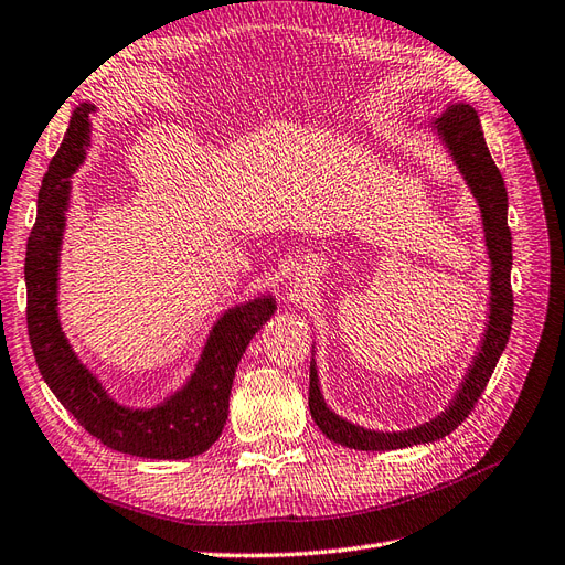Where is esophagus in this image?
Masks as SVG:
<instances>
[{
	"label": "esophagus",
	"mask_w": 565,
	"mask_h": 565,
	"mask_svg": "<svg viewBox=\"0 0 565 565\" xmlns=\"http://www.w3.org/2000/svg\"><path fill=\"white\" fill-rule=\"evenodd\" d=\"M320 273V266L316 264V259H303L297 270H295V280H306V278H316Z\"/></svg>",
	"instance_id": "1"
}]
</instances>
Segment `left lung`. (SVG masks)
I'll return each instance as SVG.
<instances>
[{
	"label": "left lung",
	"instance_id": "obj_1",
	"mask_svg": "<svg viewBox=\"0 0 565 565\" xmlns=\"http://www.w3.org/2000/svg\"><path fill=\"white\" fill-rule=\"evenodd\" d=\"M434 129L450 150V156L457 169L465 177L467 185L471 188L473 198L478 200L483 216V231H486V245L490 256V320L481 341V349L473 355V363L467 372L465 382H461L455 401L440 413L436 419L426 422L422 426L407 431H370L363 426H355L347 419L334 415L332 409L324 405L316 361H311V384H309V407L311 417L318 424V429L330 440L347 446L353 450H401L409 446H419V443H431L443 436L452 434L457 426L465 422L473 405L486 391L490 374L498 365L500 355L509 341L511 332V316H514V295H511V231L507 224V188L500 174L498 164L490 158V150L486 146L481 119L476 110L467 104L450 106L443 113Z\"/></svg>",
	"mask_w": 565,
	"mask_h": 565
}]
</instances>
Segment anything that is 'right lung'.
Masks as SVG:
<instances>
[{
  "label": "right lung",
  "instance_id": "obj_1",
  "mask_svg": "<svg viewBox=\"0 0 565 565\" xmlns=\"http://www.w3.org/2000/svg\"><path fill=\"white\" fill-rule=\"evenodd\" d=\"M82 104L49 164L38 195V221L28 237V334L44 382L61 405L104 446L148 459H185L212 448L228 417L235 367L262 324L276 313L273 297L233 306L216 320L191 380L162 405L134 409L113 401L79 363L58 320V259L71 200V177L89 143V115Z\"/></svg>",
  "mask_w": 565,
  "mask_h": 565
}]
</instances>
